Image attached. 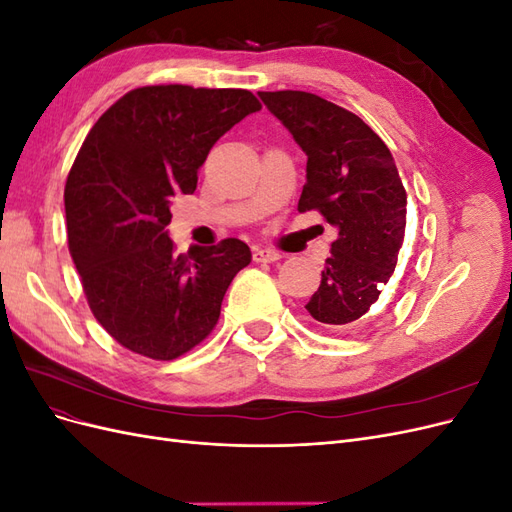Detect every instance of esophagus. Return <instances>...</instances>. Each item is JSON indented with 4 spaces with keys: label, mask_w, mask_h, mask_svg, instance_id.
Instances as JSON below:
<instances>
[{
    "label": "esophagus",
    "mask_w": 512,
    "mask_h": 512,
    "mask_svg": "<svg viewBox=\"0 0 512 512\" xmlns=\"http://www.w3.org/2000/svg\"><path fill=\"white\" fill-rule=\"evenodd\" d=\"M252 256L256 262H275V260H280L284 254L273 250V247H254Z\"/></svg>",
    "instance_id": "34e87169"
}]
</instances>
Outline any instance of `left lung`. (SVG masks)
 <instances>
[{
    "mask_svg": "<svg viewBox=\"0 0 512 512\" xmlns=\"http://www.w3.org/2000/svg\"><path fill=\"white\" fill-rule=\"evenodd\" d=\"M307 156L299 211L337 228L305 309L322 329H350L380 305L406 237L408 196L382 138L346 108L307 91H260Z\"/></svg>",
    "mask_w": 512,
    "mask_h": 512,
    "instance_id": "obj_1",
    "label": "left lung"
}]
</instances>
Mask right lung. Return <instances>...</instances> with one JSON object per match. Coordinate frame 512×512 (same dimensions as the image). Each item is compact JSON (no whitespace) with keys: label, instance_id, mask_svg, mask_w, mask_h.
Segmentation results:
<instances>
[{"label":"right lung","instance_id":"1","mask_svg":"<svg viewBox=\"0 0 512 512\" xmlns=\"http://www.w3.org/2000/svg\"><path fill=\"white\" fill-rule=\"evenodd\" d=\"M260 108L247 89L149 85L89 130L66 181L68 245L91 312L123 348L173 361L218 324L252 252L224 239L175 254L170 203L194 194L211 147Z\"/></svg>","mask_w":512,"mask_h":512}]
</instances>
